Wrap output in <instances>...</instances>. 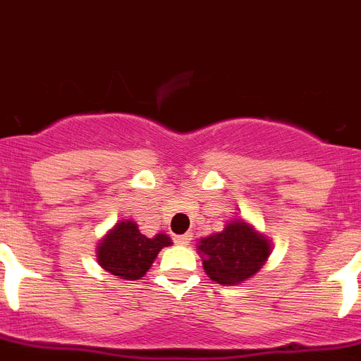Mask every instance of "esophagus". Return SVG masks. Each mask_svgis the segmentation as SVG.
I'll return each mask as SVG.
<instances>
[{"label": "esophagus", "instance_id": "1", "mask_svg": "<svg viewBox=\"0 0 361 361\" xmlns=\"http://www.w3.org/2000/svg\"><path fill=\"white\" fill-rule=\"evenodd\" d=\"M190 240H192V234H180V236H174V241H176L178 245H189Z\"/></svg>", "mask_w": 361, "mask_h": 361}]
</instances>
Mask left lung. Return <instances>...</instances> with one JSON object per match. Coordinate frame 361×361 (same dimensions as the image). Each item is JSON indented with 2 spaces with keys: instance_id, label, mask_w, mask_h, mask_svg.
Segmentation results:
<instances>
[{
  "instance_id": "1",
  "label": "left lung",
  "mask_w": 361,
  "mask_h": 361,
  "mask_svg": "<svg viewBox=\"0 0 361 361\" xmlns=\"http://www.w3.org/2000/svg\"><path fill=\"white\" fill-rule=\"evenodd\" d=\"M203 269L219 285H240L259 272L271 256V240L247 219H231L224 231L200 238Z\"/></svg>"
}]
</instances>
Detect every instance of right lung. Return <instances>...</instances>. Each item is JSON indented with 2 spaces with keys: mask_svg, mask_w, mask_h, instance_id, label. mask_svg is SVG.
Segmentation results:
<instances>
[{
  "mask_svg": "<svg viewBox=\"0 0 361 361\" xmlns=\"http://www.w3.org/2000/svg\"><path fill=\"white\" fill-rule=\"evenodd\" d=\"M172 245L167 234L147 238L133 219H121L106 231L96 247L99 267L120 280H140L147 274L163 247Z\"/></svg>",
  "mask_w": 361,
  "mask_h": 361,
  "instance_id": "right-lung-1",
  "label": "right lung"
}]
</instances>
